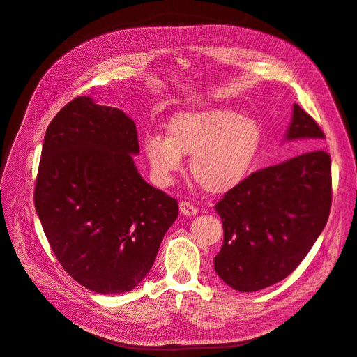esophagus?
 I'll return each instance as SVG.
<instances>
[{
	"mask_svg": "<svg viewBox=\"0 0 357 357\" xmlns=\"http://www.w3.org/2000/svg\"><path fill=\"white\" fill-rule=\"evenodd\" d=\"M179 209H181L182 213H184V215H188V217L196 215L197 211H199L195 205H192V203L185 202V200H182V202L179 203Z\"/></svg>",
	"mask_w": 357,
	"mask_h": 357,
	"instance_id": "esophagus-1",
	"label": "esophagus"
}]
</instances>
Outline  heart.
I'll return each mask as SVG.
<instances>
[{"label":"heart","instance_id":"heart-1","mask_svg":"<svg viewBox=\"0 0 357 357\" xmlns=\"http://www.w3.org/2000/svg\"><path fill=\"white\" fill-rule=\"evenodd\" d=\"M260 146L257 122L229 109L179 114L169 122L166 139L148 135L144 140L152 176L160 185H169L182 167V155H191V176L213 195L248 178Z\"/></svg>","mask_w":357,"mask_h":357}]
</instances>
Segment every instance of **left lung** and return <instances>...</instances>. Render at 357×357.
I'll list each match as a JSON object with an SVG mask.
<instances>
[{
	"instance_id": "8db88e82",
	"label": "left lung",
	"mask_w": 357,
	"mask_h": 357,
	"mask_svg": "<svg viewBox=\"0 0 357 357\" xmlns=\"http://www.w3.org/2000/svg\"><path fill=\"white\" fill-rule=\"evenodd\" d=\"M324 139L299 105L287 139ZM331 155L311 151L251 175L217 202L224 241L213 257L218 277L238 291L266 289L296 269L329 218Z\"/></svg>"
}]
</instances>
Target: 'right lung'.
Segmentation results:
<instances>
[{
    "instance_id": "right-lung-1",
    "label": "right lung",
    "mask_w": 357,
    "mask_h": 357,
    "mask_svg": "<svg viewBox=\"0 0 357 357\" xmlns=\"http://www.w3.org/2000/svg\"><path fill=\"white\" fill-rule=\"evenodd\" d=\"M137 130L124 112L76 97L50 121L34 205L61 266L96 293L146 277L178 218V200L139 175Z\"/></svg>"
}]
</instances>
